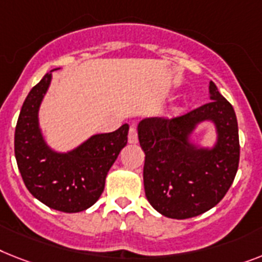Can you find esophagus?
<instances>
[{"label":"esophagus","instance_id":"1","mask_svg":"<svg viewBox=\"0 0 262 262\" xmlns=\"http://www.w3.org/2000/svg\"><path fill=\"white\" fill-rule=\"evenodd\" d=\"M128 143L131 144H136L138 143V133H136L135 126L129 127L128 131Z\"/></svg>","mask_w":262,"mask_h":262}]
</instances>
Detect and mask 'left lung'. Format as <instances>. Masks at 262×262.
I'll list each match as a JSON object with an SVG mask.
<instances>
[{
  "mask_svg": "<svg viewBox=\"0 0 262 262\" xmlns=\"http://www.w3.org/2000/svg\"><path fill=\"white\" fill-rule=\"evenodd\" d=\"M210 103L178 118L140 120L138 138L144 151L143 182L147 201L162 215L196 217L228 193L239 162L238 124L233 105L209 84ZM211 121L217 139L211 147L191 142L198 124Z\"/></svg>",
  "mask_w": 262,
  "mask_h": 262,
  "instance_id": "1",
  "label": "left lung"
}]
</instances>
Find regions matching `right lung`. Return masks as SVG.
Listing matches in <instances>:
<instances>
[{
  "instance_id": "add662e5",
  "label": "right lung",
  "mask_w": 262,
  "mask_h": 262,
  "mask_svg": "<svg viewBox=\"0 0 262 262\" xmlns=\"http://www.w3.org/2000/svg\"><path fill=\"white\" fill-rule=\"evenodd\" d=\"M53 71L24 101L14 133V155L24 183L34 198L55 210L79 213L100 198L108 171L127 144L129 127L126 123L114 133L95 134L67 152L53 150L38 123Z\"/></svg>"
}]
</instances>
